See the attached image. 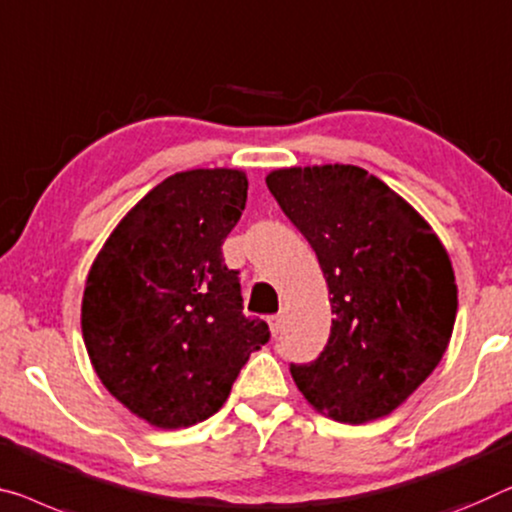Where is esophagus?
Segmentation results:
<instances>
[{
	"label": "esophagus",
	"instance_id": "esophagus-1",
	"mask_svg": "<svg viewBox=\"0 0 512 512\" xmlns=\"http://www.w3.org/2000/svg\"><path fill=\"white\" fill-rule=\"evenodd\" d=\"M281 322H283V313H274V316L267 318V325H270L272 336H277L281 332Z\"/></svg>",
	"mask_w": 512,
	"mask_h": 512
}]
</instances>
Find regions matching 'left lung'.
<instances>
[{
  "label": "left lung",
  "instance_id": "left-lung-1",
  "mask_svg": "<svg viewBox=\"0 0 512 512\" xmlns=\"http://www.w3.org/2000/svg\"><path fill=\"white\" fill-rule=\"evenodd\" d=\"M265 183L316 251L332 295L325 350L290 364L297 389L352 426L391 414L451 341L458 286L444 245L410 203L352 164L277 169Z\"/></svg>",
  "mask_w": 512,
  "mask_h": 512
}]
</instances>
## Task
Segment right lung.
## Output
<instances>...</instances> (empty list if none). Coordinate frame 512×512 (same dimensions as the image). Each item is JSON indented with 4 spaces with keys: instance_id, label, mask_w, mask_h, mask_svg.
<instances>
[{
    "instance_id": "right-lung-1",
    "label": "right lung",
    "mask_w": 512,
    "mask_h": 512,
    "mask_svg": "<svg viewBox=\"0 0 512 512\" xmlns=\"http://www.w3.org/2000/svg\"><path fill=\"white\" fill-rule=\"evenodd\" d=\"M238 169H192L153 187L91 265L82 336L107 391L155 428L206 421L251 352L270 341L242 313L222 256L247 203Z\"/></svg>"
}]
</instances>
